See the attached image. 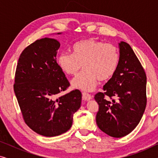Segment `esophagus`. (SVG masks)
I'll return each instance as SVG.
<instances>
[{
  "mask_svg": "<svg viewBox=\"0 0 158 158\" xmlns=\"http://www.w3.org/2000/svg\"><path fill=\"white\" fill-rule=\"evenodd\" d=\"M82 96H83V99L85 101H89L92 98V96H90L89 94L85 92H83L82 93Z\"/></svg>",
  "mask_w": 158,
  "mask_h": 158,
  "instance_id": "obj_1",
  "label": "esophagus"
}]
</instances>
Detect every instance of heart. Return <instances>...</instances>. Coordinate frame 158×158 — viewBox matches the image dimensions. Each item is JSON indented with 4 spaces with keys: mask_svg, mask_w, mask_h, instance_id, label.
<instances>
[{
    "mask_svg": "<svg viewBox=\"0 0 158 158\" xmlns=\"http://www.w3.org/2000/svg\"><path fill=\"white\" fill-rule=\"evenodd\" d=\"M60 68L66 75L74 76V88L86 91L93 90L97 81H106L115 74L119 62L118 49L113 44H104L94 39H86L75 43L73 54L62 52L57 58Z\"/></svg>",
    "mask_w": 158,
    "mask_h": 158,
    "instance_id": "heart-1",
    "label": "heart"
}]
</instances>
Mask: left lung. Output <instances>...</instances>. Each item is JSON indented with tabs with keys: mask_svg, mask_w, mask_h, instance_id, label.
Instances as JSON below:
<instances>
[{
	"mask_svg": "<svg viewBox=\"0 0 158 158\" xmlns=\"http://www.w3.org/2000/svg\"><path fill=\"white\" fill-rule=\"evenodd\" d=\"M119 52L115 74L103 85L104 92L94 96L99 107L96 114L98 128L116 138L135 129L147 105V77L143 67L127 42L119 43Z\"/></svg>",
	"mask_w": 158,
	"mask_h": 158,
	"instance_id": "1",
	"label": "left lung"
}]
</instances>
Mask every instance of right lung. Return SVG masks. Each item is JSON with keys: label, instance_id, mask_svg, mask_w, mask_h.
<instances>
[{"label": "right lung", "instance_id": "add662e5", "mask_svg": "<svg viewBox=\"0 0 158 158\" xmlns=\"http://www.w3.org/2000/svg\"><path fill=\"white\" fill-rule=\"evenodd\" d=\"M60 46L55 39L35 41L21 52L15 73L14 89L23 120L45 137L68 131L81 104L82 94L77 89L59 96L70 86L57 62Z\"/></svg>", "mask_w": 158, "mask_h": 158}]
</instances>
